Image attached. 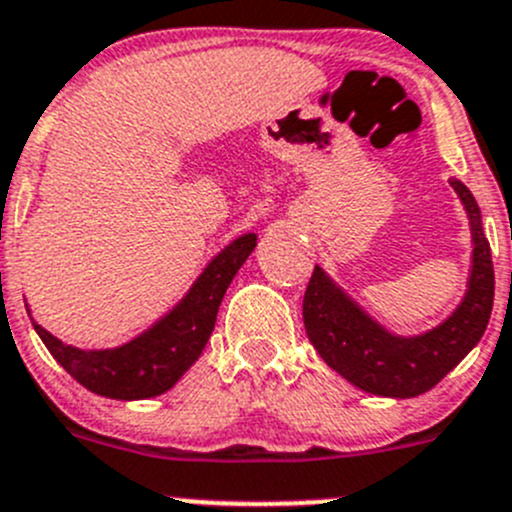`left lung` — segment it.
<instances>
[{"label":"left lung","instance_id":"left-lung-1","mask_svg":"<svg viewBox=\"0 0 512 512\" xmlns=\"http://www.w3.org/2000/svg\"><path fill=\"white\" fill-rule=\"evenodd\" d=\"M450 185L463 200L473 232V270L458 310L435 330L398 337L382 330L335 282L315 267L302 300V320L322 360L355 388L382 398H415L435 388L488 327L495 295L490 245L480 227V207L463 182Z\"/></svg>","mask_w":512,"mask_h":512}]
</instances>
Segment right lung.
<instances>
[{
  "instance_id": "add662e5",
  "label": "right lung",
  "mask_w": 512,
  "mask_h": 512,
  "mask_svg": "<svg viewBox=\"0 0 512 512\" xmlns=\"http://www.w3.org/2000/svg\"><path fill=\"white\" fill-rule=\"evenodd\" d=\"M255 235H242L205 267L185 300L155 327L114 350H79L49 335L32 322L54 360L92 393L114 400H145L170 390L202 355L217 310L232 277L257 245Z\"/></svg>"
}]
</instances>
